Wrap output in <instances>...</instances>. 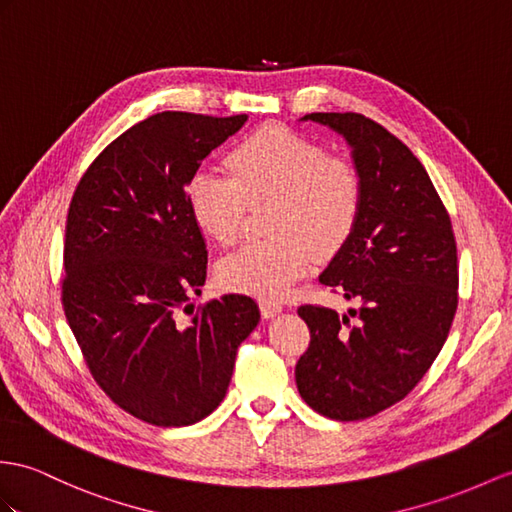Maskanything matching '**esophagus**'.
<instances>
[{"instance_id":"obj_1","label":"esophagus","mask_w":512,"mask_h":512,"mask_svg":"<svg viewBox=\"0 0 512 512\" xmlns=\"http://www.w3.org/2000/svg\"><path fill=\"white\" fill-rule=\"evenodd\" d=\"M260 313H263L265 319L276 317L282 313V304L273 302V299H263V302H260Z\"/></svg>"}]
</instances>
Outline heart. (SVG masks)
Wrapping results in <instances>:
<instances>
[{
	"label": "heart",
	"instance_id": "obj_1",
	"mask_svg": "<svg viewBox=\"0 0 512 512\" xmlns=\"http://www.w3.org/2000/svg\"><path fill=\"white\" fill-rule=\"evenodd\" d=\"M232 176L197 171L189 182V208L204 234L221 245L239 241L249 204L273 202L269 241L223 258L219 282L230 291L282 297L352 234L363 202V182L352 162L328 156L319 143L289 128L249 134L228 156Z\"/></svg>",
	"mask_w": 512,
	"mask_h": 512
}]
</instances>
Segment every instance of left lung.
<instances>
[{
	"label": "left lung",
	"instance_id": "8db88e82",
	"mask_svg": "<svg viewBox=\"0 0 512 512\" xmlns=\"http://www.w3.org/2000/svg\"><path fill=\"white\" fill-rule=\"evenodd\" d=\"M302 121L350 145L363 202L319 276L360 308H297L310 345L295 382L323 417L358 421L404 400L439 356L458 306L456 241L428 171L397 136L358 112H310Z\"/></svg>",
	"mask_w": 512,
	"mask_h": 512
}]
</instances>
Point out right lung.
<instances>
[{
    "instance_id": "add662e5",
    "label": "right lung",
    "mask_w": 512,
    "mask_h": 512,
    "mask_svg": "<svg viewBox=\"0 0 512 512\" xmlns=\"http://www.w3.org/2000/svg\"><path fill=\"white\" fill-rule=\"evenodd\" d=\"M245 121L176 110L147 117L93 160L69 204L67 321L95 382L152 426H191L213 413L236 350L260 321L247 295H223L197 313L189 302L206 282L208 252L186 186Z\"/></svg>"
}]
</instances>
